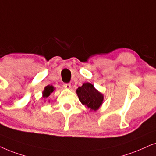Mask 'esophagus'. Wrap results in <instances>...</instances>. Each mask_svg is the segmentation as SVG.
Instances as JSON below:
<instances>
[{"instance_id":"obj_1","label":"esophagus","mask_w":156,"mask_h":156,"mask_svg":"<svg viewBox=\"0 0 156 156\" xmlns=\"http://www.w3.org/2000/svg\"><path fill=\"white\" fill-rule=\"evenodd\" d=\"M63 87L65 88H67V89H70V88H71V85H70V83H64L63 84Z\"/></svg>"}]
</instances>
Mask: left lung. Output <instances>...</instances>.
Instances as JSON below:
<instances>
[{"instance_id":"1","label":"left lung","mask_w":156,"mask_h":156,"mask_svg":"<svg viewBox=\"0 0 156 156\" xmlns=\"http://www.w3.org/2000/svg\"><path fill=\"white\" fill-rule=\"evenodd\" d=\"M77 95L80 103L90 108V111H97L102 105L103 95L94 88L90 83L83 84L76 90Z\"/></svg>"}]
</instances>
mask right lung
Listing matches in <instances>:
<instances>
[{
	"instance_id": "add662e5",
	"label": "right lung",
	"mask_w": 156,
	"mask_h": 156,
	"mask_svg": "<svg viewBox=\"0 0 156 156\" xmlns=\"http://www.w3.org/2000/svg\"><path fill=\"white\" fill-rule=\"evenodd\" d=\"M55 88H54L53 86H51H51L48 85V86L45 87L44 90L43 91V97L45 98H46L48 97L49 95H51L54 90H55Z\"/></svg>"
}]
</instances>
